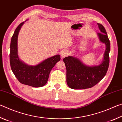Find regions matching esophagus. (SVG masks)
Wrapping results in <instances>:
<instances>
[{
  "label": "esophagus",
  "instance_id": "34e87169",
  "mask_svg": "<svg viewBox=\"0 0 122 122\" xmlns=\"http://www.w3.org/2000/svg\"><path fill=\"white\" fill-rule=\"evenodd\" d=\"M68 51L67 50H66V49H64V50H62L61 51V56L62 58H63V57H65L66 56H67L68 55Z\"/></svg>",
  "mask_w": 122,
  "mask_h": 122
}]
</instances>
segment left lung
Masks as SVG:
<instances>
[{
    "label": "left lung",
    "mask_w": 122,
    "mask_h": 122,
    "mask_svg": "<svg viewBox=\"0 0 122 122\" xmlns=\"http://www.w3.org/2000/svg\"><path fill=\"white\" fill-rule=\"evenodd\" d=\"M100 33L97 35L99 40L106 45L103 59L98 65L87 66L75 56H68L63 59L67 69V83L73 89H84L92 88L104 77L109 65L110 42L103 25L97 24Z\"/></svg>",
    "instance_id": "8db88e82"
}]
</instances>
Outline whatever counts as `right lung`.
<instances>
[{"instance_id": "add662e5", "label": "right lung", "mask_w": 122, "mask_h": 122, "mask_svg": "<svg viewBox=\"0 0 122 122\" xmlns=\"http://www.w3.org/2000/svg\"><path fill=\"white\" fill-rule=\"evenodd\" d=\"M25 22L17 27L11 39L10 54L11 69L21 83L36 88L41 87L47 83L51 70L60 60V55H55L35 66L27 65L21 61L18 56V37Z\"/></svg>"}]
</instances>
